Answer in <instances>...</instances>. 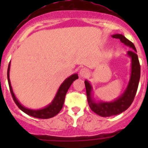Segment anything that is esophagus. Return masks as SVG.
I'll return each mask as SVG.
<instances>
[{
  "label": "esophagus",
  "instance_id": "1",
  "mask_svg": "<svg viewBox=\"0 0 148 148\" xmlns=\"http://www.w3.org/2000/svg\"><path fill=\"white\" fill-rule=\"evenodd\" d=\"M89 75V71L86 68H82L79 70V75L82 78H84V77H87Z\"/></svg>",
  "mask_w": 148,
  "mask_h": 148
}]
</instances>
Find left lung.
<instances>
[{"label": "left lung", "instance_id": "obj_1", "mask_svg": "<svg viewBox=\"0 0 148 148\" xmlns=\"http://www.w3.org/2000/svg\"><path fill=\"white\" fill-rule=\"evenodd\" d=\"M112 37L113 38L119 39L121 43L132 49L127 53V56L131 60L130 75L127 86L125 91L119 97L110 101L95 100L93 95V89L91 84L88 80L84 81L87 101L90 109L94 113L102 117L118 115L126 110L131 105L134 99L140 79V64L134 44L121 34H115L112 35Z\"/></svg>", "mask_w": 148, "mask_h": 148}]
</instances>
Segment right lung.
I'll return each mask as SVG.
<instances>
[{"label": "right lung", "mask_w": 148, "mask_h": 148, "mask_svg": "<svg viewBox=\"0 0 148 148\" xmlns=\"http://www.w3.org/2000/svg\"><path fill=\"white\" fill-rule=\"evenodd\" d=\"M10 63L9 64L8 66V70H7V78H8V83H9V86H10V92H11L12 95L13 100L17 104L18 108H20L23 113H25L26 114L29 115L30 116L35 117V118L38 119H49L52 117H54L55 116L58 114L59 113L61 110L62 109L64 103L65 95H66V92H67L68 90L73 84V82L75 80L78 79V76L77 73L73 74L68 78H66L63 83L60 85L59 88H58V91L56 92V95H55L53 100L49 103L47 106H46L44 108H40V109H29L27 108L24 106L22 105L18 99L15 96V93L13 92L12 87L11 85V82H10Z\"/></svg>", "instance_id": "right-lung-1"}]
</instances>
